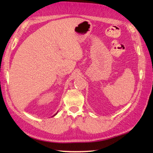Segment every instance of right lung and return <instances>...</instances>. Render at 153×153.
I'll use <instances>...</instances> for the list:
<instances>
[{
    "mask_svg": "<svg viewBox=\"0 0 153 153\" xmlns=\"http://www.w3.org/2000/svg\"><path fill=\"white\" fill-rule=\"evenodd\" d=\"M56 115V114H55V115H53V116H55V115Z\"/></svg>",
    "mask_w": 153,
    "mask_h": 153,
    "instance_id": "add662e5",
    "label": "right lung"
}]
</instances>
